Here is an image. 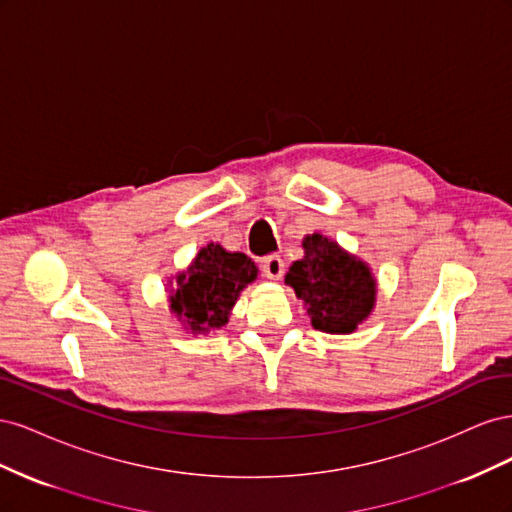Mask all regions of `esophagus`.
<instances>
[{
    "instance_id": "34e87169",
    "label": "esophagus",
    "mask_w": 512,
    "mask_h": 512,
    "mask_svg": "<svg viewBox=\"0 0 512 512\" xmlns=\"http://www.w3.org/2000/svg\"><path fill=\"white\" fill-rule=\"evenodd\" d=\"M262 273H265L269 280H280L284 275V260L280 256H269L262 260Z\"/></svg>"
}]
</instances>
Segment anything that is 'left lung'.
Returning a JSON list of instances; mask_svg holds the SVG:
<instances>
[{
	"label": "left lung",
	"mask_w": 512,
	"mask_h": 512,
	"mask_svg": "<svg viewBox=\"0 0 512 512\" xmlns=\"http://www.w3.org/2000/svg\"><path fill=\"white\" fill-rule=\"evenodd\" d=\"M284 282L322 333L350 335L376 307L378 284L367 262L322 232L303 237V258L292 262Z\"/></svg>",
	"instance_id": "8db88e82"
}]
</instances>
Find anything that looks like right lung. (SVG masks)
<instances>
[{
  "instance_id": "right-lung-1",
  "label": "right lung",
  "mask_w": 512,
  "mask_h": 512,
  "mask_svg": "<svg viewBox=\"0 0 512 512\" xmlns=\"http://www.w3.org/2000/svg\"><path fill=\"white\" fill-rule=\"evenodd\" d=\"M256 277L258 267L252 258L209 243L200 247L188 269L175 275L177 288L168 294L170 314L194 335L218 331L228 324L243 288Z\"/></svg>"
}]
</instances>
